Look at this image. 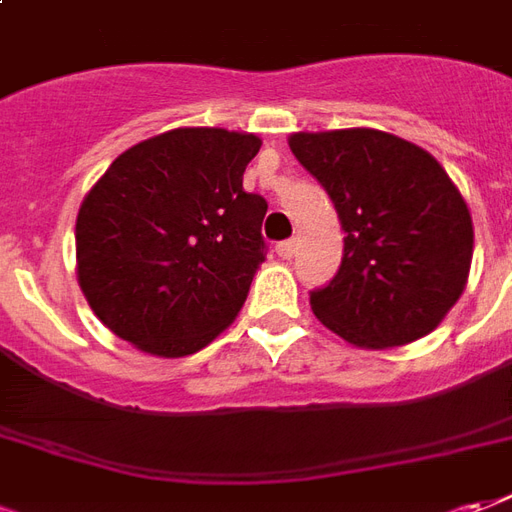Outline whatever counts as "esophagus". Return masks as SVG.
Returning a JSON list of instances; mask_svg holds the SVG:
<instances>
[{"instance_id": "obj_1", "label": "esophagus", "mask_w": 512, "mask_h": 512, "mask_svg": "<svg viewBox=\"0 0 512 512\" xmlns=\"http://www.w3.org/2000/svg\"><path fill=\"white\" fill-rule=\"evenodd\" d=\"M275 251H278V256H281V259H292L294 256V240H286V242H278V248H275Z\"/></svg>"}]
</instances>
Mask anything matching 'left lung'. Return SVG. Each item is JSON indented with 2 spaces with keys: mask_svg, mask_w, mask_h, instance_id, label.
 Here are the masks:
<instances>
[{
  "mask_svg": "<svg viewBox=\"0 0 512 512\" xmlns=\"http://www.w3.org/2000/svg\"><path fill=\"white\" fill-rule=\"evenodd\" d=\"M294 158L333 199L343 259L313 289L316 319L360 349H390L439 327L464 294L475 231L439 160L374 128L292 133Z\"/></svg>",
  "mask_w": 512,
  "mask_h": 512,
  "instance_id": "1",
  "label": "left lung"
}]
</instances>
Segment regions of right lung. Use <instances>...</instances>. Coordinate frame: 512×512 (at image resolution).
Returning a JSON list of instances; mask_svg holds the SVG:
<instances>
[{"label":"right lung","mask_w":512,"mask_h":512,"mask_svg":"<svg viewBox=\"0 0 512 512\" xmlns=\"http://www.w3.org/2000/svg\"><path fill=\"white\" fill-rule=\"evenodd\" d=\"M261 138L177 128L125 149L76 218L78 286L108 330L158 357L215 341L267 256V201L242 174Z\"/></svg>","instance_id":"right-lung-1"}]
</instances>
